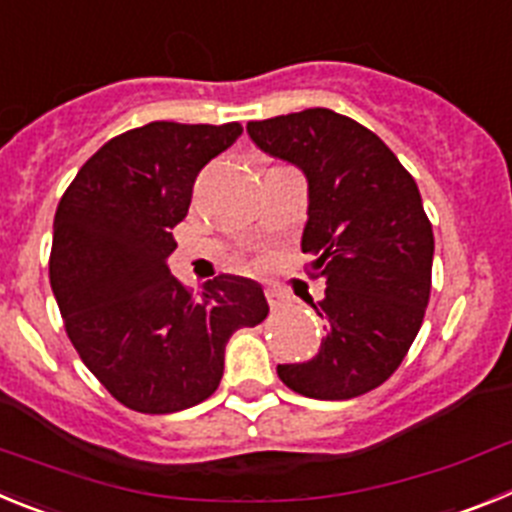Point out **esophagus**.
Masks as SVG:
<instances>
[{"label":"esophagus","mask_w":512,"mask_h":512,"mask_svg":"<svg viewBox=\"0 0 512 512\" xmlns=\"http://www.w3.org/2000/svg\"><path fill=\"white\" fill-rule=\"evenodd\" d=\"M266 300H269L271 310H282V307L289 302V297H287V292H282V289L266 287Z\"/></svg>","instance_id":"esophagus-1"}]
</instances>
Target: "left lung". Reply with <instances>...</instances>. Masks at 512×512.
<instances>
[{"label": "left lung", "instance_id": "1", "mask_svg": "<svg viewBox=\"0 0 512 512\" xmlns=\"http://www.w3.org/2000/svg\"><path fill=\"white\" fill-rule=\"evenodd\" d=\"M271 158L307 179L302 253L325 282L310 307L328 323L320 351L279 364L289 390L312 400H351L402 364L431 297L433 230L413 176L382 140L325 107L248 122Z\"/></svg>", "mask_w": 512, "mask_h": 512}]
</instances>
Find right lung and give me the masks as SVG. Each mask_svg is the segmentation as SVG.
Segmentation results:
<instances>
[{"label":"right lung","instance_id":"right-lung-1","mask_svg":"<svg viewBox=\"0 0 512 512\" xmlns=\"http://www.w3.org/2000/svg\"><path fill=\"white\" fill-rule=\"evenodd\" d=\"M241 133L148 122L104 143L58 202L53 295L81 361L125 408L166 415L207 400L228 338L269 315L253 279L220 274L194 297L166 264L194 179Z\"/></svg>","mask_w":512,"mask_h":512}]
</instances>
